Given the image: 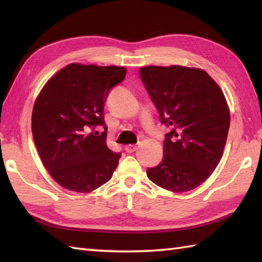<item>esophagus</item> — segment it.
Listing matches in <instances>:
<instances>
[{"instance_id":"esophagus-1","label":"esophagus","mask_w":262,"mask_h":262,"mask_svg":"<svg viewBox=\"0 0 262 262\" xmlns=\"http://www.w3.org/2000/svg\"><path fill=\"white\" fill-rule=\"evenodd\" d=\"M136 149H137V146L136 145H133V144H129V145H126L125 146V151L127 153H133V152H135Z\"/></svg>"}]
</instances>
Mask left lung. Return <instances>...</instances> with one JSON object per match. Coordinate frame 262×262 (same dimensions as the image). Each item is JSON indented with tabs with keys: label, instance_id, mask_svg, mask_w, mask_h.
<instances>
[{
	"label": "left lung",
	"instance_id": "left-lung-1",
	"mask_svg": "<svg viewBox=\"0 0 262 262\" xmlns=\"http://www.w3.org/2000/svg\"><path fill=\"white\" fill-rule=\"evenodd\" d=\"M142 82L170 132L163 159L148 168V179L173 192L192 190L219 165L230 128L221 88L205 71L186 66H145Z\"/></svg>",
	"mask_w": 262,
	"mask_h": 262
}]
</instances>
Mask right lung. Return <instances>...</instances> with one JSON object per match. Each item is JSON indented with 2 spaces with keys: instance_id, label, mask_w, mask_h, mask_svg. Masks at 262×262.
<instances>
[{
  "instance_id": "1",
  "label": "right lung",
  "mask_w": 262,
  "mask_h": 262,
  "mask_svg": "<svg viewBox=\"0 0 262 262\" xmlns=\"http://www.w3.org/2000/svg\"><path fill=\"white\" fill-rule=\"evenodd\" d=\"M126 72L119 66L70 64L37 97L33 141L49 174L63 188L91 192L113 177L121 154L107 146L103 109L111 88L125 79ZM98 125L105 129L101 135Z\"/></svg>"
}]
</instances>
